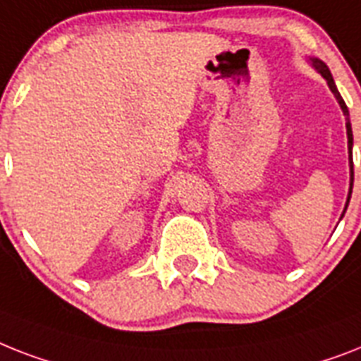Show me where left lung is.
<instances>
[{
	"label": "left lung",
	"mask_w": 361,
	"mask_h": 361,
	"mask_svg": "<svg viewBox=\"0 0 361 361\" xmlns=\"http://www.w3.org/2000/svg\"><path fill=\"white\" fill-rule=\"evenodd\" d=\"M307 63L312 64V68L317 72V74L323 75L324 79H326V85H328V89L332 90V94L336 96V99H338V104L339 107H341L343 114H345V128H347V140H348V166H350V183H348V195H347V204H345V209H343L341 213V219L343 215H345V211H347L348 207V202H350V195H353V183H354V165H353V126H350V114H348V109H347V105H345V102H343L341 94H339V90L338 87H336V83H334V78L332 74H330V70H328L326 64L321 61V59L317 57H307ZM339 219V221H341Z\"/></svg>",
	"instance_id": "obj_1"
}]
</instances>
